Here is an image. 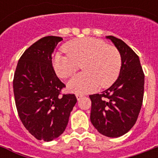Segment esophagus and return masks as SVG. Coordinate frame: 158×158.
<instances>
[{
    "mask_svg": "<svg viewBox=\"0 0 158 158\" xmlns=\"http://www.w3.org/2000/svg\"><path fill=\"white\" fill-rule=\"evenodd\" d=\"M82 97H83V95H81V94H76V98L78 100H79V99L81 98Z\"/></svg>",
    "mask_w": 158,
    "mask_h": 158,
    "instance_id": "esophagus-1",
    "label": "esophagus"
}]
</instances>
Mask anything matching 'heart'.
Wrapping results in <instances>:
<instances>
[{"mask_svg":"<svg viewBox=\"0 0 158 158\" xmlns=\"http://www.w3.org/2000/svg\"><path fill=\"white\" fill-rule=\"evenodd\" d=\"M67 55L56 53L52 62L56 74L62 79L72 76L82 64L84 72L74 76L68 83L72 93H92L99 86H110L119 76L121 57L119 51L105 42L93 38L74 39L64 47Z\"/></svg>","mask_w":158,"mask_h":158,"instance_id":"obj_1","label":"heart"}]
</instances>
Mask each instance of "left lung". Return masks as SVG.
Instances as JSON below:
<instances>
[{"instance_id":"obj_1","label":"left lung","mask_w":158,"mask_h":158,"mask_svg":"<svg viewBox=\"0 0 158 158\" xmlns=\"http://www.w3.org/2000/svg\"><path fill=\"white\" fill-rule=\"evenodd\" d=\"M117 48L121 68L116 81L101 94H93L90 120L106 137L122 136L135 125L143 98L144 74L137 54L125 43L113 36L106 37Z\"/></svg>"}]
</instances>
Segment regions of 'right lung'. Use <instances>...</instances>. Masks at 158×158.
Instances as JSON below:
<instances>
[{"label":"right lung","mask_w":158,"mask_h":158,"mask_svg":"<svg viewBox=\"0 0 158 158\" xmlns=\"http://www.w3.org/2000/svg\"><path fill=\"white\" fill-rule=\"evenodd\" d=\"M62 38H41L19 60L13 80L15 105L23 126L38 140L49 142L64 132L77 102L74 94L60 95L65 85L56 76L52 55Z\"/></svg>","instance_id":"right-lung-1"}]
</instances>
